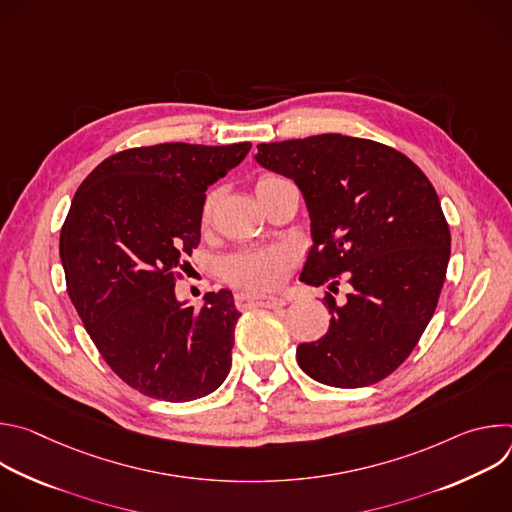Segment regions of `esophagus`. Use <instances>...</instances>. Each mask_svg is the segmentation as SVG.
Instances as JSON below:
<instances>
[{
	"mask_svg": "<svg viewBox=\"0 0 512 512\" xmlns=\"http://www.w3.org/2000/svg\"><path fill=\"white\" fill-rule=\"evenodd\" d=\"M237 306L241 310H249V308H281L287 304L285 298H265V296H257L251 294V291H243V294L237 296Z\"/></svg>",
	"mask_w": 512,
	"mask_h": 512,
	"instance_id": "obj_1",
	"label": "esophagus"
}]
</instances>
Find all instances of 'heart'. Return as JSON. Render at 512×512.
Returning a JSON list of instances; mask_svg holds the SVG:
<instances>
[{"label":"heart","instance_id":"b5f03b06","mask_svg":"<svg viewBox=\"0 0 512 512\" xmlns=\"http://www.w3.org/2000/svg\"><path fill=\"white\" fill-rule=\"evenodd\" d=\"M283 182V178L273 174H263L255 182V192L263 194L275 184ZM214 210V196H210L202 208V225L206 227L212 218ZM296 263V255L291 249L283 245H271V247H257V249H243L223 263V275L229 283L249 289L251 294H265V291L277 289L291 265Z\"/></svg>","mask_w":512,"mask_h":512}]
</instances>
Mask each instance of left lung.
I'll return each mask as SVG.
<instances>
[{"mask_svg": "<svg viewBox=\"0 0 512 512\" xmlns=\"http://www.w3.org/2000/svg\"><path fill=\"white\" fill-rule=\"evenodd\" d=\"M255 162L291 178L310 212L312 249L300 279L338 285L328 332L298 346L318 383L356 389L389 377L427 328L450 261V227L427 176L379 141L340 133L259 143Z\"/></svg>", "mask_w": 512, "mask_h": 512, "instance_id": "left-lung-1", "label": "left lung"}]
</instances>
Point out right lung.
<instances>
[{"mask_svg": "<svg viewBox=\"0 0 512 512\" xmlns=\"http://www.w3.org/2000/svg\"><path fill=\"white\" fill-rule=\"evenodd\" d=\"M251 143H160L119 152L79 186L60 231L68 296L111 371L170 403L206 397L231 371L241 312L229 289L200 310L176 298V273L200 243L206 188Z\"/></svg>", "mask_w": 512, "mask_h": 512, "instance_id": "right-lung-1", "label": "right lung"}]
</instances>
